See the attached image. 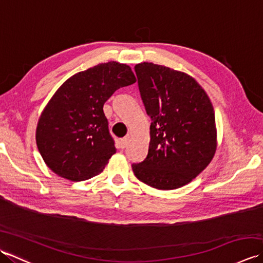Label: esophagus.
<instances>
[{
  "instance_id": "esophagus-1",
  "label": "esophagus",
  "mask_w": 263,
  "mask_h": 263,
  "mask_svg": "<svg viewBox=\"0 0 263 263\" xmlns=\"http://www.w3.org/2000/svg\"><path fill=\"white\" fill-rule=\"evenodd\" d=\"M128 142H130V138H128V137H125V138L121 139V141H120V146H121V148L124 149L125 147H127Z\"/></svg>"
}]
</instances>
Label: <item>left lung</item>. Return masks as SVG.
I'll use <instances>...</instances> for the list:
<instances>
[{
  "label": "left lung",
  "mask_w": 263,
  "mask_h": 263,
  "mask_svg": "<svg viewBox=\"0 0 263 263\" xmlns=\"http://www.w3.org/2000/svg\"><path fill=\"white\" fill-rule=\"evenodd\" d=\"M135 71L152 124L148 155L132 165L133 173L155 189H178L214 158V107L202 87L184 72L148 62L137 64Z\"/></svg>",
  "instance_id": "left-lung-1"
}]
</instances>
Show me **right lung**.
Here are the masks:
<instances>
[{"instance_id":"1","label":"right lung","mask_w":263,"mask_h":263,"mask_svg":"<svg viewBox=\"0 0 263 263\" xmlns=\"http://www.w3.org/2000/svg\"><path fill=\"white\" fill-rule=\"evenodd\" d=\"M136 81L130 66L108 62L72 76L58 89L36 130L39 153L55 174L79 182L103 172L116 153L104 104Z\"/></svg>"}]
</instances>
